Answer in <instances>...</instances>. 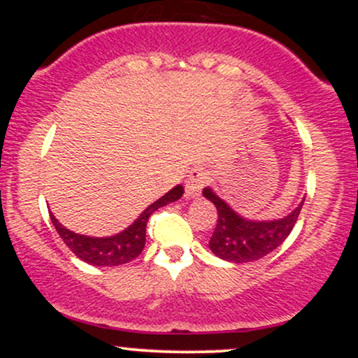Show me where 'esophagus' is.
<instances>
[{"label":"esophagus","mask_w":358,"mask_h":358,"mask_svg":"<svg viewBox=\"0 0 358 358\" xmlns=\"http://www.w3.org/2000/svg\"><path fill=\"white\" fill-rule=\"evenodd\" d=\"M208 182V173L203 168H195L190 171L187 182H185V192H187L188 199H199L202 193L205 183Z\"/></svg>","instance_id":"obj_1"}]
</instances>
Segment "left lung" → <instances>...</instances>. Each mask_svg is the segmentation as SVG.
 <instances>
[{
  "label": "left lung",
  "mask_w": 358,
  "mask_h": 358,
  "mask_svg": "<svg viewBox=\"0 0 358 358\" xmlns=\"http://www.w3.org/2000/svg\"><path fill=\"white\" fill-rule=\"evenodd\" d=\"M203 196L215 205L219 219L208 248L217 257L232 264H244L262 259L285 242L296 224L301 203L282 219L252 220L237 213L210 187L203 188Z\"/></svg>",
  "instance_id": "obj_1"
}]
</instances>
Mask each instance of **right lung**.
<instances>
[{
  "label": "right lung",
  "mask_w": 358,
  "mask_h": 358,
  "mask_svg": "<svg viewBox=\"0 0 358 358\" xmlns=\"http://www.w3.org/2000/svg\"><path fill=\"white\" fill-rule=\"evenodd\" d=\"M183 192L185 190L182 185H176L175 188H171L170 192L165 193L162 199H158L155 203H151L146 210H143L141 215H139L129 227H126L122 232L114 234V236L109 237H92L73 232L71 229L64 227V225L55 219V215H53L52 212L50 220L53 227L57 229V234H59L62 241L65 242V245L84 262L97 266V268H104V266H108V268H110V266H121L133 261V259H136L139 254H141V250L145 249L146 224L148 219L151 217V213L158 210L159 207H165V205L182 199Z\"/></svg>",
  "instance_id": "obj_1"
}]
</instances>
